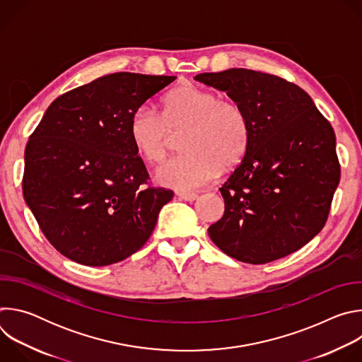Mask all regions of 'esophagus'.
<instances>
[{
	"instance_id": "34e87169",
	"label": "esophagus",
	"mask_w": 362,
	"mask_h": 362,
	"mask_svg": "<svg viewBox=\"0 0 362 362\" xmlns=\"http://www.w3.org/2000/svg\"><path fill=\"white\" fill-rule=\"evenodd\" d=\"M177 196H179V199L186 200V202H193L199 197L197 193H193V192H180V193H177Z\"/></svg>"
}]
</instances>
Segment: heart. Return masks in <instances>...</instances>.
Returning a JSON list of instances; mask_svg holds the SVG:
<instances>
[{"label":"heart","mask_w":362,"mask_h":362,"mask_svg":"<svg viewBox=\"0 0 362 362\" xmlns=\"http://www.w3.org/2000/svg\"><path fill=\"white\" fill-rule=\"evenodd\" d=\"M186 130L180 148L185 154L170 159L154 173L160 186L192 190L209 183L221 169L238 166L250 143V122L239 103L219 93L183 83L165 98L162 115L144 105L129 122V139L147 163H160L168 154L172 134Z\"/></svg>","instance_id":"heart-1"}]
</instances>
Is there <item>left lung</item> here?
I'll use <instances>...</instances> for the list:
<instances>
[{"instance_id": "left-lung-1", "label": "left lung", "mask_w": 362, "mask_h": 362, "mask_svg": "<svg viewBox=\"0 0 362 362\" xmlns=\"http://www.w3.org/2000/svg\"><path fill=\"white\" fill-rule=\"evenodd\" d=\"M194 80L245 109L250 143L219 189L225 214L208 232L235 259L261 265L306 245L324 228L341 168L335 133L300 87L247 69L202 73Z\"/></svg>"}]
</instances>
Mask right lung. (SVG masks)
Listing matches in <instances>:
<instances>
[{"label":"right lung","mask_w":362,"mask_h":362,"mask_svg":"<svg viewBox=\"0 0 362 362\" xmlns=\"http://www.w3.org/2000/svg\"><path fill=\"white\" fill-rule=\"evenodd\" d=\"M175 80L103 76L56 98L30 136L23 194L47 240L69 259L107 267L150 238L173 192L148 185L129 122Z\"/></svg>","instance_id":"obj_1"}]
</instances>
